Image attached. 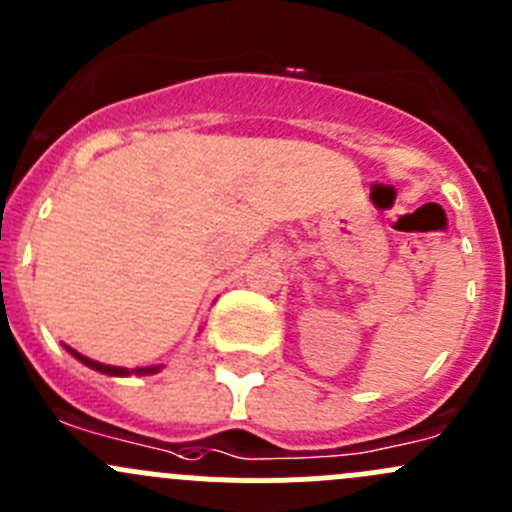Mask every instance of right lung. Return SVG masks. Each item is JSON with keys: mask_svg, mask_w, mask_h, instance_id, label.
Instances as JSON below:
<instances>
[{"mask_svg": "<svg viewBox=\"0 0 512 512\" xmlns=\"http://www.w3.org/2000/svg\"><path fill=\"white\" fill-rule=\"evenodd\" d=\"M64 349H66V352H69L71 356H74V359H79L84 366H89V369H94V371H101V374H106V376H131V374H136V376H151V374H158V371L163 369V364H156V366H136V369H126V366L101 364V361H94V359H89V356L79 354V352H76V349L66 347V344H64Z\"/></svg>", "mask_w": 512, "mask_h": 512, "instance_id": "obj_1", "label": "right lung"}]
</instances>
